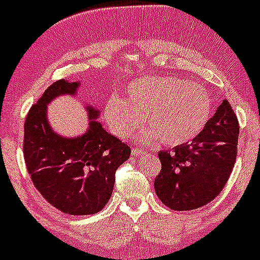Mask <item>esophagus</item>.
Wrapping results in <instances>:
<instances>
[{
  "label": "esophagus",
  "instance_id": "obj_1",
  "mask_svg": "<svg viewBox=\"0 0 260 260\" xmlns=\"http://www.w3.org/2000/svg\"><path fill=\"white\" fill-rule=\"evenodd\" d=\"M132 155L133 156L145 155V151H143V150H138V148H132Z\"/></svg>",
  "mask_w": 260,
  "mask_h": 260
}]
</instances>
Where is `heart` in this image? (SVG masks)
<instances>
[{"mask_svg": "<svg viewBox=\"0 0 260 260\" xmlns=\"http://www.w3.org/2000/svg\"><path fill=\"white\" fill-rule=\"evenodd\" d=\"M211 99L198 84L175 76H148L133 81L124 99L112 98L105 105V119L119 137H129L142 125L140 138L146 142L160 138L169 147L185 145L207 124Z\"/></svg>", "mask_w": 260, "mask_h": 260, "instance_id": "b5f03b06", "label": "heart"}]
</instances>
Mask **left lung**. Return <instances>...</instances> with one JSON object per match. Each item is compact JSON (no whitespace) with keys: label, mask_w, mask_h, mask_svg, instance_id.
<instances>
[{"label":"left lung","mask_w":260,"mask_h":260,"mask_svg":"<svg viewBox=\"0 0 260 260\" xmlns=\"http://www.w3.org/2000/svg\"><path fill=\"white\" fill-rule=\"evenodd\" d=\"M239 129L230 103L223 100L190 143L160 151L155 190L161 202L174 211H190L215 200L233 171Z\"/></svg>","instance_id":"obj_1"}]
</instances>
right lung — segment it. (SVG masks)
Instances as JSON below:
<instances>
[{"label":"right lung","mask_w":260,"mask_h":260,"mask_svg":"<svg viewBox=\"0 0 260 260\" xmlns=\"http://www.w3.org/2000/svg\"><path fill=\"white\" fill-rule=\"evenodd\" d=\"M80 81L59 80L30 108L24 124V157L35 188L57 210L75 216L94 215L107 206L115 170L131 148L98 122L100 110L86 104L89 127L76 137L55 132L48 105L59 96H77Z\"/></svg>","instance_id":"obj_1"}]
</instances>
